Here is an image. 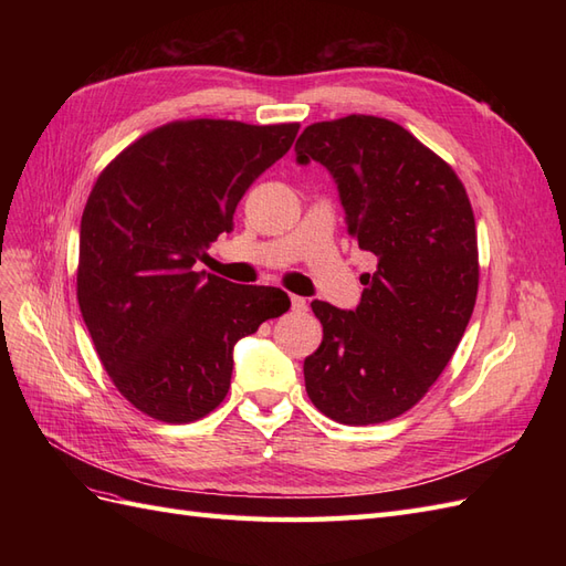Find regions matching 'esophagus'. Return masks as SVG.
Here are the masks:
<instances>
[{
    "label": "esophagus",
    "mask_w": 566,
    "mask_h": 566,
    "mask_svg": "<svg viewBox=\"0 0 566 566\" xmlns=\"http://www.w3.org/2000/svg\"><path fill=\"white\" fill-rule=\"evenodd\" d=\"M290 310H293L295 314H304L306 310H310V304H306V300H304V297L293 295V297H290Z\"/></svg>",
    "instance_id": "1"
}]
</instances>
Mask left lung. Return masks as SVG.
<instances>
[{
	"mask_svg": "<svg viewBox=\"0 0 566 566\" xmlns=\"http://www.w3.org/2000/svg\"><path fill=\"white\" fill-rule=\"evenodd\" d=\"M297 163L333 175L347 231L378 266L354 312L314 300L321 347L304 358L312 403L342 424H375L413 408L447 368L479 287L472 205L449 163L375 115L314 123Z\"/></svg>",
	"mask_w": 566,
	"mask_h": 566,
	"instance_id": "1",
	"label": "left lung"
}]
</instances>
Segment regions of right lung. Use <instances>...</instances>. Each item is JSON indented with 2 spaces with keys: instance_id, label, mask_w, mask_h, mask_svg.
I'll return each mask as SVG.
<instances>
[{
  "instance_id": "obj_1",
  "label": "right lung",
  "mask_w": 566,
  "mask_h": 566,
  "mask_svg": "<svg viewBox=\"0 0 566 566\" xmlns=\"http://www.w3.org/2000/svg\"><path fill=\"white\" fill-rule=\"evenodd\" d=\"M300 125L177 119L98 175L80 224L77 302L117 391L163 422L200 420L231 387L235 342L290 310L281 287L198 273L252 181Z\"/></svg>"
}]
</instances>
